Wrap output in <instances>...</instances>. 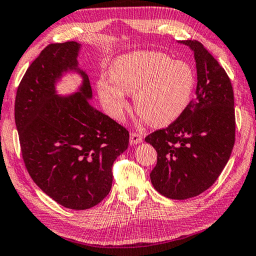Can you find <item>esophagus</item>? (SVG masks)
I'll list each match as a JSON object with an SVG mask.
<instances>
[{
    "instance_id": "esophagus-1",
    "label": "esophagus",
    "mask_w": 256,
    "mask_h": 256,
    "mask_svg": "<svg viewBox=\"0 0 256 256\" xmlns=\"http://www.w3.org/2000/svg\"><path fill=\"white\" fill-rule=\"evenodd\" d=\"M143 142V137H142L140 134L138 132H132L130 134V144L136 145L138 143H142Z\"/></svg>"
}]
</instances>
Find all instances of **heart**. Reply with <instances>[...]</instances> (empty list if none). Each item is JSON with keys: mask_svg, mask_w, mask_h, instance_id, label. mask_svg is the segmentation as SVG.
I'll use <instances>...</instances> for the list:
<instances>
[{"mask_svg": "<svg viewBox=\"0 0 256 256\" xmlns=\"http://www.w3.org/2000/svg\"><path fill=\"white\" fill-rule=\"evenodd\" d=\"M110 79L102 77L98 82V98L108 114L122 119L127 108L124 93H135V110L154 127L178 120L195 88L192 66L158 52L137 51L118 56L110 68Z\"/></svg>", "mask_w": 256, "mask_h": 256, "instance_id": "1", "label": "heart"}]
</instances>
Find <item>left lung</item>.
<instances>
[{
  "label": "left lung",
  "mask_w": 256,
  "mask_h": 256,
  "mask_svg": "<svg viewBox=\"0 0 256 256\" xmlns=\"http://www.w3.org/2000/svg\"><path fill=\"white\" fill-rule=\"evenodd\" d=\"M192 52L198 71L195 98L178 120L145 138L158 153L153 187L172 200H187L210 188L227 164L234 144L232 82L198 40H179Z\"/></svg>",
  "instance_id": "1"
}]
</instances>
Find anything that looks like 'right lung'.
I'll use <instances>...</instances> for the list:
<instances>
[{
  "instance_id": "add662e5",
  "label": "right lung",
  "mask_w": 256,
  "mask_h": 256,
  "mask_svg": "<svg viewBox=\"0 0 256 256\" xmlns=\"http://www.w3.org/2000/svg\"><path fill=\"white\" fill-rule=\"evenodd\" d=\"M80 48L77 42L46 46L27 69L14 102L28 174L46 195L72 210L106 198L113 162L129 143L127 129L92 106L88 76L78 66ZM70 70L82 77L78 92L56 94V82Z\"/></svg>"
}]
</instances>
